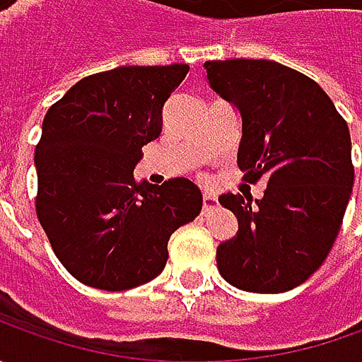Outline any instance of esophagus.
<instances>
[{"label": "esophagus", "instance_id": "obj_1", "mask_svg": "<svg viewBox=\"0 0 362 362\" xmlns=\"http://www.w3.org/2000/svg\"><path fill=\"white\" fill-rule=\"evenodd\" d=\"M216 205H217V199L214 197V195H209V193H203V214L211 211Z\"/></svg>", "mask_w": 362, "mask_h": 362}]
</instances>
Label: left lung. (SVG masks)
<instances>
[{
	"label": "left lung",
	"instance_id": "1",
	"mask_svg": "<svg viewBox=\"0 0 362 362\" xmlns=\"http://www.w3.org/2000/svg\"><path fill=\"white\" fill-rule=\"evenodd\" d=\"M211 88L242 115L238 167L247 183L266 177L264 197L221 195L238 233L217 245L231 286L280 294L322 266L342 226L355 167L351 134L313 78L270 60L205 62Z\"/></svg>",
	"mask_w": 362,
	"mask_h": 362
}]
</instances>
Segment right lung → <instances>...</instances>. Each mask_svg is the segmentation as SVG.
<instances>
[{"instance_id": "1", "label": "right lung", "mask_w": 362, "mask_h": 362, "mask_svg": "<svg viewBox=\"0 0 362 362\" xmlns=\"http://www.w3.org/2000/svg\"><path fill=\"white\" fill-rule=\"evenodd\" d=\"M187 72V64L120 66L82 78L48 108L34 157L35 214L78 282L106 292L151 282L167 264L171 233L199 216L202 191L185 177L134 179Z\"/></svg>"}]
</instances>
